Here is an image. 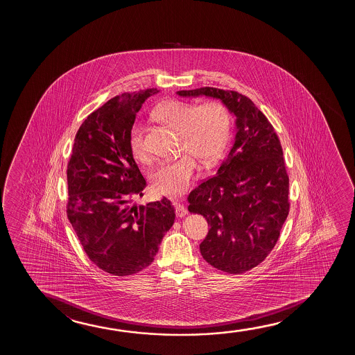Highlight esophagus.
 Here are the masks:
<instances>
[{"instance_id": "34e87169", "label": "esophagus", "mask_w": 355, "mask_h": 355, "mask_svg": "<svg viewBox=\"0 0 355 355\" xmlns=\"http://www.w3.org/2000/svg\"><path fill=\"white\" fill-rule=\"evenodd\" d=\"M175 214H177V217L182 218V217H184L185 214H188V211L183 205H175Z\"/></svg>"}]
</instances>
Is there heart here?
<instances>
[{"label": "heart", "instance_id": "heart-1", "mask_svg": "<svg viewBox=\"0 0 355 355\" xmlns=\"http://www.w3.org/2000/svg\"><path fill=\"white\" fill-rule=\"evenodd\" d=\"M155 115L160 121L180 133V150L187 151L205 166L214 165L228 146L232 120L223 103H196L168 101L156 107ZM132 155L146 164L151 155L146 141V127H132L128 137ZM199 171L194 157L184 155L173 161L162 162L153 173L156 190L167 196H180L189 189Z\"/></svg>", "mask_w": 355, "mask_h": 355}]
</instances>
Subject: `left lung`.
I'll use <instances>...</instances> for the list:
<instances>
[{"instance_id":"8db88e82","label":"left lung","mask_w":355,"mask_h":355,"mask_svg":"<svg viewBox=\"0 0 355 355\" xmlns=\"http://www.w3.org/2000/svg\"><path fill=\"white\" fill-rule=\"evenodd\" d=\"M177 94L219 99L236 117L232 149L217 173L191 190L188 209L209 223L200 243L205 261L229 274L248 272L274 248L290 209L282 144L266 115L240 93L201 87Z\"/></svg>"}]
</instances>
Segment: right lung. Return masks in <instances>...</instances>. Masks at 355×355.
Returning a JSON list of instances; mask_svg holds the SVG:
<instances>
[{"instance_id":"1","label":"right lung","mask_w":355,"mask_h":355,"mask_svg":"<svg viewBox=\"0 0 355 355\" xmlns=\"http://www.w3.org/2000/svg\"><path fill=\"white\" fill-rule=\"evenodd\" d=\"M156 88L123 93L88 115L69 160L67 214L85 252L104 272L127 277L150 266L175 223L170 200L131 206L146 182L128 137L136 114Z\"/></svg>"}]
</instances>
